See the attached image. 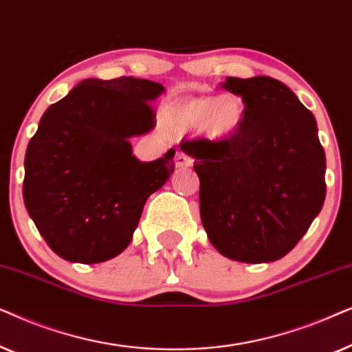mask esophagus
Here are the masks:
<instances>
[{
	"instance_id": "esophagus-1",
	"label": "esophagus",
	"mask_w": 352,
	"mask_h": 352,
	"mask_svg": "<svg viewBox=\"0 0 352 352\" xmlns=\"http://www.w3.org/2000/svg\"><path fill=\"white\" fill-rule=\"evenodd\" d=\"M175 163H176V166H179V168H187L194 163V160H192V157L187 155V153L177 152L175 157Z\"/></svg>"
}]
</instances>
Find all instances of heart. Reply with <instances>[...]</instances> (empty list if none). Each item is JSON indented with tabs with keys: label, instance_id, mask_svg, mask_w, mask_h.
Segmentation results:
<instances>
[{
	"label": "heart",
	"instance_id": "b5f03b06",
	"mask_svg": "<svg viewBox=\"0 0 352 352\" xmlns=\"http://www.w3.org/2000/svg\"><path fill=\"white\" fill-rule=\"evenodd\" d=\"M245 105L239 96H201L166 110L165 120L173 133H186L201 126L213 139L232 136L242 126Z\"/></svg>",
	"mask_w": 352,
	"mask_h": 352
}]
</instances>
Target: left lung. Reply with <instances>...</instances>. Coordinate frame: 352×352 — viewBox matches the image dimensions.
<instances>
[{"instance_id": "8db88e82", "label": "left lung", "mask_w": 352, "mask_h": 352, "mask_svg": "<svg viewBox=\"0 0 352 352\" xmlns=\"http://www.w3.org/2000/svg\"><path fill=\"white\" fill-rule=\"evenodd\" d=\"M221 86L242 98V126L219 141L181 144L195 158L201 223L224 256L277 261L295 248L325 200L316 118L276 78L229 76Z\"/></svg>"}]
</instances>
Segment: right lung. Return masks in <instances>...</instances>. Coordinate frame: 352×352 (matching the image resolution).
Returning <instances> with one entry per match:
<instances>
[{
    "label": "right lung",
    "instance_id": "1",
    "mask_svg": "<svg viewBox=\"0 0 352 352\" xmlns=\"http://www.w3.org/2000/svg\"><path fill=\"white\" fill-rule=\"evenodd\" d=\"M160 83L89 78L52 104L25 153L23 201L50 248L94 264L128 247L148 195L175 171V151L139 162L128 139L155 126Z\"/></svg>",
    "mask_w": 352,
    "mask_h": 352
}]
</instances>
